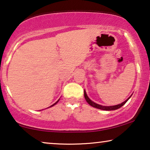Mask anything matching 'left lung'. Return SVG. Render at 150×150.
Here are the masks:
<instances>
[{"label":"left lung","instance_id":"8db88e82","mask_svg":"<svg viewBox=\"0 0 150 150\" xmlns=\"http://www.w3.org/2000/svg\"><path fill=\"white\" fill-rule=\"evenodd\" d=\"M84 96H85V98L86 100V101L88 102V104H89V105H91V106H93V107H95L96 108H99V109H101V110H116V109H118V108H120V107H122L123 105H124L126 103V102L128 101L129 100V98L128 99H127L126 101H124V102H122V104H117V105H115V106H102V105H100V104H98L95 103V102H93V101H91V100L89 99V98H88V96L87 95V93H86L85 91H84Z\"/></svg>","mask_w":150,"mask_h":150}]
</instances>
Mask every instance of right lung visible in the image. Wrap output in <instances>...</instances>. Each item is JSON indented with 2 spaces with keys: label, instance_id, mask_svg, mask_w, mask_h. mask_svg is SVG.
I'll use <instances>...</instances> for the list:
<instances>
[{
  "label": "right lung",
  "instance_id": "add662e5",
  "mask_svg": "<svg viewBox=\"0 0 150 150\" xmlns=\"http://www.w3.org/2000/svg\"><path fill=\"white\" fill-rule=\"evenodd\" d=\"M59 100H58V101H57V102H55V103L54 104H52V106H50V107H51V106H54V105H55V104H56L57 103V102H59Z\"/></svg>",
  "mask_w": 150,
  "mask_h": 150
}]
</instances>
